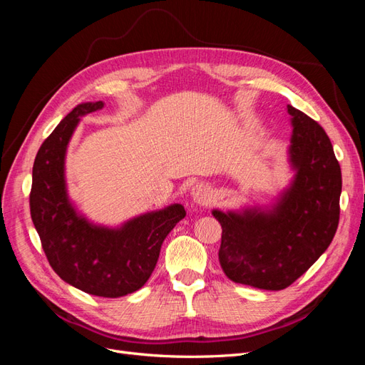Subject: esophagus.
<instances>
[{"mask_svg":"<svg viewBox=\"0 0 365 365\" xmlns=\"http://www.w3.org/2000/svg\"><path fill=\"white\" fill-rule=\"evenodd\" d=\"M192 200L200 204V205H205L210 201H212V189L207 184H196L192 189Z\"/></svg>","mask_w":365,"mask_h":365,"instance_id":"1","label":"esophagus"}]
</instances>
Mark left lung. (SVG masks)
<instances>
[{
    "mask_svg": "<svg viewBox=\"0 0 365 365\" xmlns=\"http://www.w3.org/2000/svg\"><path fill=\"white\" fill-rule=\"evenodd\" d=\"M289 161L295 176L271 210L212 215L222 227L219 263L230 280L280 291L312 267L339 222L341 168L324 129L288 105Z\"/></svg>",
    "mask_w": 365,
    "mask_h": 365,
    "instance_id": "1",
    "label": "left lung"
}]
</instances>
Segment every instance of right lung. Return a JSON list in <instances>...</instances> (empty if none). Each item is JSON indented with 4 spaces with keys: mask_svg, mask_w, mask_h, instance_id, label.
Instances as JSON below:
<instances>
[{
    "mask_svg": "<svg viewBox=\"0 0 365 365\" xmlns=\"http://www.w3.org/2000/svg\"><path fill=\"white\" fill-rule=\"evenodd\" d=\"M102 108L103 102L77 105L42 143L33 164L30 215L47 260L63 282L86 294L117 298L149 280L165 236L185 210L172 204L118 228L94 225L76 212L65 184V153L81 117Z\"/></svg>",
    "mask_w": 365,
    "mask_h": 365,
    "instance_id": "obj_1",
    "label": "right lung"
}]
</instances>
